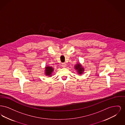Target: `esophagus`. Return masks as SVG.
Wrapping results in <instances>:
<instances>
[{
  "label": "esophagus",
  "mask_w": 125,
  "mask_h": 125,
  "mask_svg": "<svg viewBox=\"0 0 125 125\" xmlns=\"http://www.w3.org/2000/svg\"><path fill=\"white\" fill-rule=\"evenodd\" d=\"M62 67H66V64H65V63H62Z\"/></svg>",
  "instance_id": "1"
}]
</instances>
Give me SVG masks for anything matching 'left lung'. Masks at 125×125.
Listing matches in <instances>:
<instances>
[{
  "label": "left lung",
  "mask_w": 125,
  "mask_h": 125,
  "mask_svg": "<svg viewBox=\"0 0 125 125\" xmlns=\"http://www.w3.org/2000/svg\"><path fill=\"white\" fill-rule=\"evenodd\" d=\"M74 69L77 71L78 74L81 75L84 73V68L81 65V64H80V63H77V64H76V65H74Z\"/></svg>",
  "instance_id": "1"
}]
</instances>
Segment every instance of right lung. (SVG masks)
I'll return each mask as SVG.
<instances>
[{
  "label": "right lung",
  "mask_w": 125,
  "mask_h": 125,
  "mask_svg": "<svg viewBox=\"0 0 125 125\" xmlns=\"http://www.w3.org/2000/svg\"><path fill=\"white\" fill-rule=\"evenodd\" d=\"M53 71L54 68H53L52 66L49 65H46L44 70L45 75L49 77H51V76H52V74L53 72Z\"/></svg>",
  "instance_id": "1"
}]
</instances>
